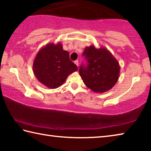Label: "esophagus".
<instances>
[{"instance_id": "34e87169", "label": "esophagus", "mask_w": 151, "mask_h": 151, "mask_svg": "<svg viewBox=\"0 0 151 151\" xmlns=\"http://www.w3.org/2000/svg\"><path fill=\"white\" fill-rule=\"evenodd\" d=\"M74 63H75V65H76V66H78V60H75V62H74Z\"/></svg>"}]
</instances>
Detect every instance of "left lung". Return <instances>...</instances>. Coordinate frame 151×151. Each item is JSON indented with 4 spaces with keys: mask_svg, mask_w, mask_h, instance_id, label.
Returning a JSON list of instances; mask_svg holds the SVG:
<instances>
[{
    "mask_svg": "<svg viewBox=\"0 0 151 151\" xmlns=\"http://www.w3.org/2000/svg\"><path fill=\"white\" fill-rule=\"evenodd\" d=\"M87 66H81L79 74L85 85L94 93H104L113 87L119 80L118 60L105 47L94 45L85 47L83 52Z\"/></svg>",
    "mask_w": 151,
    "mask_h": 151,
    "instance_id": "1",
    "label": "left lung"
}]
</instances>
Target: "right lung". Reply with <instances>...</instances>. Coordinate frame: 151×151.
<instances>
[{"label": "right lung", "instance_id": "1", "mask_svg": "<svg viewBox=\"0 0 151 151\" xmlns=\"http://www.w3.org/2000/svg\"><path fill=\"white\" fill-rule=\"evenodd\" d=\"M78 70L70 60L69 52L64 50L60 42L48 43L37 52L32 70L40 83L49 88H57L65 83L68 75Z\"/></svg>", "mask_w": 151, "mask_h": 151}]
</instances>
